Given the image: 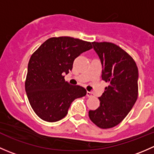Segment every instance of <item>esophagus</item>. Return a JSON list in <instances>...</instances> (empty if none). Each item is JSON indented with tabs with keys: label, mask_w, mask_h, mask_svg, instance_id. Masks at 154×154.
Returning a JSON list of instances; mask_svg holds the SVG:
<instances>
[{
	"label": "esophagus",
	"mask_w": 154,
	"mask_h": 154,
	"mask_svg": "<svg viewBox=\"0 0 154 154\" xmlns=\"http://www.w3.org/2000/svg\"><path fill=\"white\" fill-rule=\"evenodd\" d=\"M86 96L88 97H93V93L91 92V91H87V92H86Z\"/></svg>",
	"instance_id": "34e87169"
}]
</instances>
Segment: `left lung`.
I'll return each instance as SVG.
<instances>
[{
    "label": "left lung",
    "instance_id": "1",
    "mask_svg": "<svg viewBox=\"0 0 154 154\" xmlns=\"http://www.w3.org/2000/svg\"><path fill=\"white\" fill-rule=\"evenodd\" d=\"M92 45L108 86L99 97L100 106L89 110L88 116L100 128H112L124 120L137 100L139 71L134 60L119 46L106 42H94Z\"/></svg>",
    "mask_w": 154,
    "mask_h": 154
}]
</instances>
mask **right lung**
<instances>
[{
	"label": "right lung",
	"instance_id": "1",
	"mask_svg": "<svg viewBox=\"0 0 154 154\" xmlns=\"http://www.w3.org/2000/svg\"><path fill=\"white\" fill-rule=\"evenodd\" d=\"M92 48L89 42L69 36L52 37L32 54L28 63L25 90L31 107L41 119L55 122L68 114L76 98L86 94L80 86L64 79L74 60Z\"/></svg>",
	"mask_w": 154,
	"mask_h": 154
}]
</instances>
